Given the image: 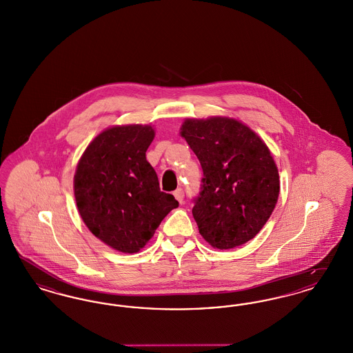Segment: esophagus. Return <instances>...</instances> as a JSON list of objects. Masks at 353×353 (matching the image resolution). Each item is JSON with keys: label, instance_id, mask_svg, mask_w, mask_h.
<instances>
[{"label": "esophagus", "instance_id": "34e87169", "mask_svg": "<svg viewBox=\"0 0 353 353\" xmlns=\"http://www.w3.org/2000/svg\"><path fill=\"white\" fill-rule=\"evenodd\" d=\"M174 197H176V200L177 201L180 202V203H183V201H184V197H185V193H184V189H177V190H174Z\"/></svg>", "mask_w": 353, "mask_h": 353}]
</instances>
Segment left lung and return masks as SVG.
<instances>
[{
  "label": "left lung",
  "instance_id": "obj_1",
  "mask_svg": "<svg viewBox=\"0 0 353 353\" xmlns=\"http://www.w3.org/2000/svg\"><path fill=\"white\" fill-rule=\"evenodd\" d=\"M181 136L200 160L201 192L192 209L200 234L219 250L261 232L279 196V174L263 140L235 119H186Z\"/></svg>",
  "mask_w": 353,
  "mask_h": 353
}]
</instances>
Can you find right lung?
Instances as JSON below:
<instances>
[{"label":"right lung","instance_id":"1","mask_svg":"<svg viewBox=\"0 0 353 353\" xmlns=\"http://www.w3.org/2000/svg\"><path fill=\"white\" fill-rule=\"evenodd\" d=\"M151 125H117L85 148L74 176V194L85 226L121 252H140L177 200L160 190L145 152Z\"/></svg>","mask_w":353,"mask_h":353}]
</instances>
